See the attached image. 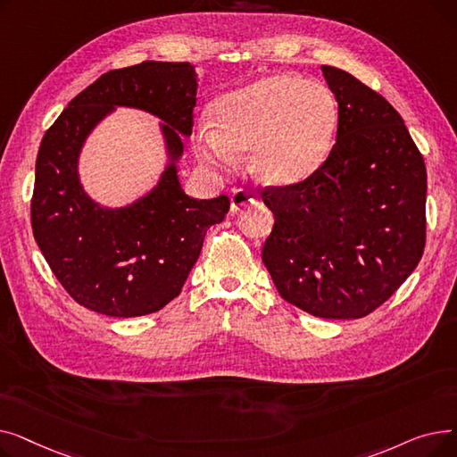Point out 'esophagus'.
Masks as SVG:
<instances>
[{"instance_id":"esophagus-1","label":"esophagus","mask_w":457,"mask_h":457,"mask_svg":"<svg viewBox=\"0 0 457 457\" xmlns=\"http://www.w3.org/2000/svg\"><path fill=\"white\" fill-rule=\"evenodd\" d=\"M253 202V195L246 188H237L231 192V212L241 211Z\"/></svg>"}]
</instances>
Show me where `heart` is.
Returning a JSON list of instances; mask_svg holds the SVG:
<instances>
[{
	"instance_id": "obj_1",
	"label": "heart",
	"mask_w": 457,
	"mask_h": 457,
	"mask_svg": "<svg viewBox=\"0 0 457 457\" xmlns=\"http://www.w3.org/2000/svg\"><path fill=\"white\" fill-rule=\"evenodd\" d=\"M216 126L202 122L196 150L214 168L250 150L252 170L270 185H295L328 159L337 131V104L328 88L300 76L276 74L233 90L216 102Z\"/></svg>"
}]
</instances>
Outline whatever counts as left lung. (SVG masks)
Segmentation results:
<instances>
[{
  "mask_svg": "<svg viewBox=\"0 0 457 457\" xmlns=\"http://www.w3.org/2000/svg\"><path fill=\"white\" fill-rule=\"evenodd\" d=\"M337 140L319 170L267 185L262 262L283 300L320 319H361L387 302L426 246V164L402 116L348 71L322 66Z\"/></svg>",
  "mask_w": 457,
  "mask_h": 457,
  "instance_id": "obj_1",
  "label": "left lung"
}]
</instances>
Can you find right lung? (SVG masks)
<instances>
[{"mask_svg":"<svg viewBox=\"0 0 457 457\" xmlns=\"http://www.w3.org/2000/svg\"><path fill=\"white\" fill-rule=\"evenodd\" d=\"M128 105L162 118L168 148L179 157L181 135L195 128L196 76L188 62L144 61L111 70L79 92L46 131L31 198L35 241L64 291L100 315L155 313L183 289L205 231L224 220L229 198L185 195L176 168L146 198L124 209L96 205L79 185L78 155L90 129Z\"/></svg>","mask_w":457,"mask_h":457,"instance_id":"right-lung-1","label":"right lung"}]
</instances>
